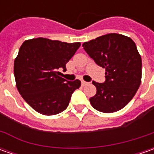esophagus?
<instances>
[{"mask_svg": "<svg viewBox=\"0 0 154 154\" xmlns=\"http://www.w3.org/2000/svg\"><path fill=\"white\" fill-rule=\"evenodd\" d=\"M81 84H82V86H86V85L88 84V82H86L85 80H82V81H81Z\"/></svg>", "mask_w": 154, "mask_h": 154, "instance_id": "esophagus-1", "label": "esophagus"}]
</instances>
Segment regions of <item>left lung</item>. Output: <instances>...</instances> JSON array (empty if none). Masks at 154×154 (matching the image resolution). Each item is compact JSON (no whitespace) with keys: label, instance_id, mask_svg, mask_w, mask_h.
<instances>
[{"label":"left lung","instance_id":"8db88e82","mask_svg":"<svg viewBox=\"0 0 154 154\" xmlns=\"http://www.w3.org/2000/svg\"><path fill=\"white\" fill-rule=\"evenodd\" d=\"M82 46L98 66L105 68L104 83L92 81L97 93L90 98L92 106L104 113L120 110L134 98L141 82V57L134 42L127 36L109 33Z\"/></svg>","mask_w":154,"mask_h":154}]
</instances>
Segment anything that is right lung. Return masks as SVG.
<instances>
[{"label": "right lung", "instance_id": "obj_1", "mask_svg": "<svg viewBox=\"0 0 154 154\" xmlns=\"http://www.w3.org/2000/svg\"><path fill=\"white\" fill-rule=\"evenodd\" d=\"M80 43H66L38 38L26 40L14 60L17 89L33 109L53 116L67 109L72 93L81 85L79 80L68 81L61 77L60 68L80 48Z\"/></svg>", "mask_w": 154, "mask_h": 154}]
</instances>
